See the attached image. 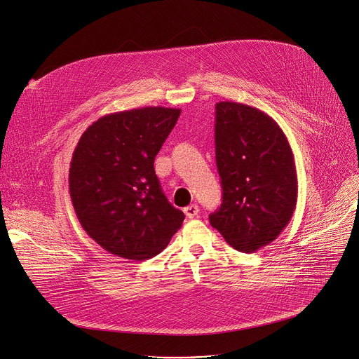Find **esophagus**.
<instances>
[{
	"instance_id": "1",
	"label": "esophagus",
	"mask_w": 359,
	"mask_h": 359,
	"mask_svg": "<svg viewBox=\"0 0 359 359\" xmlns=\"http://www.w3.org/2000/svg\"><path fill=\"white\" fill-rule=\"evenodd\" d=\"M184 213L187 215V218H189V219L196 218V217H198V213H199V208H198V205L192 203V205H189V206L184 208Z\"/></svg>"
}]
</instances>
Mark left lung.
Returning <instances> with one entry per match:
<instances>
[{
    "label": "left lung",
    "instance_id": "1",
    "mask_svg": "<svg viewBox=\"0 0 359 359\" xmlns=\"http://www.w3.org/2000/svg\"><path fill=\"white\" fill-rule=\"evenodd\" d=\"M215 153L222 184L210 225L236 250L253 253L289 225L297 203V172L289 140L264 111L217 103Z\"/></svg>",
    "mask_w": 359,
    "mask_h": 359
}]
</instances>
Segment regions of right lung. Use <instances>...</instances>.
Segmentation results:
<instances>
[{
  "instance_id": "obj_1",
  "label": "right lung",
  "mask_w": 359,
  "mask_h": 359,
  "mask_svg": "<svg viewBox=\"0 0 359 359\" xmlns=\"http://www.w3.org/2000/svg\"><path fill=\"white\" fill-rule=\"evenodd\" d=\"M181 110L141 107L110 113L79 138L69 168V194L83 231L123 259L158 255L184 213L164 195L154 158Z\"/></svg>"
}]
</instances>
